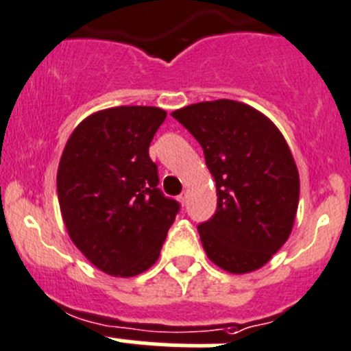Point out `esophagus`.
I'll return each mask as SVG.
<instances>
[{"instance_id": "34e87169", "label": "esophagus", "mask_w": 351, "mask_h": 351, "mask_svg": "<svg viewBox=\"0 0 351 351\" xmlns=\"http://www.w3.org/2000/svg\"><path fill=\"white\" fill-rule=\"evenodd\" d=\"M177 199L180 201L182 204H186V199H187V193H180L179 196H177Z\"/></svg>"}]
</instances>
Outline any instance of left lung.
<instances>
[{"mask_svg": "<svg viewBox=\"0 0 351 351\" xmlns=\"http://www.w3.org/2000/svg\"><path fill=\"white\" fill-rule=\"evenodd\" d=\"M201 145L217 182V211L197 225L208 258L230 273L261 268L289 239L298 206L297 165L259 110L220 99L172 112Z\"/></svg>", "mask_w": 351, "mask_h": 351, "instance_id": "1", "label": "left lung"}]
</instances>
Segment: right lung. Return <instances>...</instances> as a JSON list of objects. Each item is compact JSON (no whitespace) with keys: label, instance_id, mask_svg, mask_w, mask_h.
Listing matches in <instances>:
<instances>
[{"label":"right lung","instance_id":"obj_1","mask_svg":"<svg viewBox=\"0 0 351 351\" xmlns=\"http://www.w3.org/2000/svg\"><path fill=\"white\" fill-rule=\"evenodd\" d=\"M165 110L119 106L78 124L58 169L68 234L85 258L112 276L140 275L160 256L179 201L158 189L148 148Z\"/></svg>","mask_w":351,"mask_h":351}]
</instances>
